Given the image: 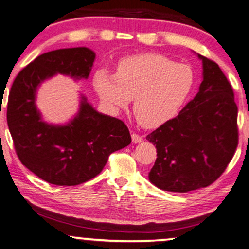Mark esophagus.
<instances>
[{
	"label": "esophagus",
	"mask_w": 249,
	"mask_h": 249,
	"mask_svg": "<svg viewBox=\"0 0 249 249\" xmlns=\"http://www.w3.org/2000/svg\"><path fill=\"white\" fill-rule=\"evenodd\" d=\"M132 142H134V144H138V142H142V137L139 136V134L137 133H132Z\"/></svg>",
	"instance_id": "obj_1"
}]
</instances>
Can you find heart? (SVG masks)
<instances>
[{
	"instance_id": "obj_1",
	"label": "heart",
	"mask_w": 249,
	"mask_h": 249,
	"mask_svg": "<svg viewBox=\"0 0 249 249\" xmlns=\"http://www.w3.org/2000/svg\"><path fill=\"white\" fill-rule=\"evenodd\" d=\"M193 83L188 65L153 53L125 57L117 64L115 75L99 70L93 78L98 96L113 111L126 107L133 97L134 115L150 128L178 115Z\"/></svg>"
}]
</instances>
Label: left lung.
Returning a JSON list of instances; mask_svg holds the SVG:
<instances>
[{
	"label": "left lung",
	"mask_w": 249,
	"mask_h": 249,
	"mask_svg": "<svg viewBox=\"0 0 249 249\" xmlns=\"http://www.w3.org/2000/svg\"><path fill=\"white\" fill-rule=\"evenodd\" d=\"M198 57L204 69L199 92L176 118L146 137L157 148L148 179L170 192L210 186L224 173L238 146L232 85L215 62Z\"/></svg>",
	"instance_id": "8db88e82"
}]
</instances>
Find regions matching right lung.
Masks as SVG:
<instances>
[{
  "label": "right lung",
  "instance_id": "obj_1",
  "mask_svg": "<svg viewBox=\"0 0 249 249\" xmlns=\"http://www.w3.org/2000/svg\"><path fill=\"white\" fill-rule=\"evenodd\" d=\"M95 53L69 48L45 53L19 71L8 98L7 122L18 159L38 178L57 186H75L102 172L108 156L131 142L124 122L97 112L82 96L81 107L67 125L42 121L36 90L56 73L87 79Z\"/></svg>",
  "mask_w": 249,
  "mask_h": 249
}]
</instances>
